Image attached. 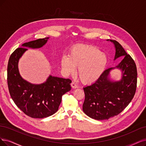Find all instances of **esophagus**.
Instances as JSON below:
<instances>
[{"label":"esophagus","mask_w":146,"mask_h":146,"mask_svg":"<svg viewBox=\"0 0 146 146\" xmlns=\"http://www.w3.org/2000/svg\"><path fill=\"white\" fill-rule=\"evenodd\" d=\"M71 86H72V87L73 88H77L78 87V85L75 84L74 82H72V84H71Z\"/></svg>","instance_id":"obj_1"}]
</instances>
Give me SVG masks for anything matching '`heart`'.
<instances>
[{
    "label": "heart",
    "mask_w": 146,
    "mask_h": 146,
    "mask_svg": "<svg viewBox=\"0 0 146 146\" xmlns=\"http://www.w3.org/2000/svg\"><path fill=\"white\" fill-rule=\"evenodd\" d=\"M108 58L99 48L91 45L78 44L72 47L69 55H63L61 66L66 74H74L78 68V76L86 85L97 81L108 65Z\"/></svg>",
    "instance_id": "heart-1"
}]
</instances>
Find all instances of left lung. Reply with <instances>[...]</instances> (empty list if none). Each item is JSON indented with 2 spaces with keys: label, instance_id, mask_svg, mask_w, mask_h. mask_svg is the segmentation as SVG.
Returning a JSON list of instances; mask_svg holds the SVG:
<instances>
[{
  "label": "left lung",
  "instance_id": "1",
  "mask_svg": "<svg viewBox=\"0 0 146 146\" xmlns=\"http://www.w3.org/2000/svg\"><path fill=\"white\" fill-rule=\"evenodd\" d=\"M110 41L115 46L114 60L120 56H124L123 59L115 67L105 70L94 83L84 88L85 97L83 111L98 120H108L119 114L131 102L137 88V70L135 61L119 42ZM115 68L122 72L119 82H112L109 78L110 71Z\"/></svg>",
  "mask_w": 146,
  "mask_h": 146
}]
</instances>
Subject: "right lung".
I'll return each instance as SVG.
<instances>
[{"mask_svg":"<svg viewBox=\"0 0 146 146\" xmlns=\"http://www.w3.org/2000/svg\"><path fill=\"white\" fill-rule=\"evenodd\" d=\"M48 37L25 42L11 55L8 64L7 82L9 94L15 104L26 115L42 118L53 115L58 110L62 96L71 90L72 80L50 75L41 84H32L21 77L19 72V59L28 50L26 47L40 48Z\"/></svg>","mask_w":146,"mask_h":146,"instance_id":"right-lung-1","label":"right lung"}]
</instances>
